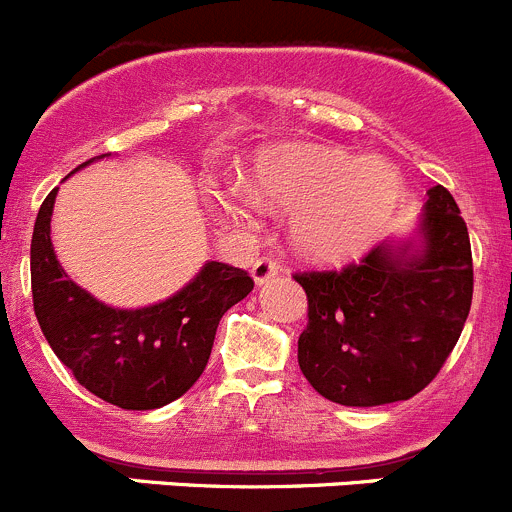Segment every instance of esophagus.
I'll return each mask as SVG.
<instances>
[{
  "label": "esophagus",
  "mask_w": 512,
  "mask_h": 512,
  "mask_svg": "<svg viewBox=\"0 0 512 512\" xmlns=\"http://www.w3.org/2000/svg\"><path fill=\"white\" fill-rule=\"evenodd\" d=\"M278 273H281V266H278V263L273 261V258H268V256L256 258V263L251 266V276H254L256 286H263V283L273 281Z\"/></svg>",
  "instance_id": "esophagus-1"
}]
</instances>
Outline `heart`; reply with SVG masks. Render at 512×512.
<instances>
[{
    "mask_svg": "<svg viewBox=\"0 0 512 512\" xmlns=\"http://www.w3.org/2000/svg\"><path fill=\"white\" fill-rule=\"evenodd\" d=\"M249 186L231 184L221 209L234 219H251L261 201L293 209V241L316 261L338 263L371 249L396 216L403 179L378 156L356 159L341 149L281 144L263 151Z\"/></svg>",
    "mask_w": 512,
    "mask_h": 512,
    "instance_id": "1",
    "label": "heart"
}]
</instances>
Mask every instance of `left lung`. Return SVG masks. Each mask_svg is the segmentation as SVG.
I'll list each match as a JSON object with an SVG mask.
<instances>
[{"instance_id": "8db88e82", "label": "left lung", "mask_w": 512, "mask_h": 512, "mask_svg": "<svg viewBox=\"0 0 512 512\" xmlns=\"http://www.w3.org/2000/svg\"><path fill=\"white\" fill-rule=\"evenodd\" d=\"M308 296L298 366L323 398L371 408L408 401L458 343L473 301L468 226L443 186L428 189L406 239L343 271L296 273Z\"/></svg>"}]
</instances>
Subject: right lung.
<instances>
[{
	"instance_id": "right-lung-1",
	"label": "right lung",
	"mask_w": 512,
	"mask_h": 512,
	"mask_svg": "<svg viewBox=\"0 0 512 512\" xmlns=\"http://www.w3.org/2000/svg\"><path fill=\"white\" fill-rule=\"evenodd\" d=\"M57 191L44 199L32 234V296L44 338L86 391L111 406L151 411L176 401L199 381L221 316L249 296L254 278L229 263L206 261L166 301L106 306L59 266L52 246Z\"/></svg>"
}]
</instances>
